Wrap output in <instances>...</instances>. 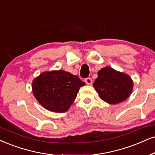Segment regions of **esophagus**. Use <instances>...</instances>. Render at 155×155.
<instances>
[{
    "label": "esophagus",
    "mask_w": 155,
    "mask_h": 155,
    "mask_svg": "<svg viewBox=\"0 0 155 155\" xmlns=\"http://www.w3.org/2000/svg\"><path fill=\"white\" fill-rule=\"evenodd\" d=\"M84 81H85V83L88 84V85H90V84H92V80L91 78H86V79H84Z\"/></svg>",
    "instance_id": "esophagus-1"
}]
</instances>
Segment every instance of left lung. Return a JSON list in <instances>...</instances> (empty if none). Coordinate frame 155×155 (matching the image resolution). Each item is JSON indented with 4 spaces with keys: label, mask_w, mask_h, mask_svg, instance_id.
<instances>
[{
    "label": "left lung",
    "mask_w": 155,
    "mask_h": 155,
    "mask_svg": "<svg viewBox=\"0 0 155 155\" xmlns=\"http://www.w3.org/2000/svg\"><path fill=\"white\" fill-rule=\"evenodd\" d=\"M93 86L103 101L115 104L128 98L132 91L133 82L127 74L105 67L99 71Z\"/></svg>",
    "instance_id": "1"
}]
</instances>
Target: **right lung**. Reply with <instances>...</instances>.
I'll return each mask as SVG.
<instances>
[{
	"label": "right lung",
	"mask_w": 155,
	"mask_h": 155,
	"mask_svg": "<svg viewBox=\"0 0 155 155\" xmlns=\"http://www.w3.org/2000/svg\"><path fill=\"white\" fill-rule=\"evenodd\" d=\"M85 85L77 76L58 70L44 72L33 81L34 97L44 108L54 112L67 111L79 88Z\"/></svg>",
	"instance_id": "right-lung-1"
}]
</instances>
